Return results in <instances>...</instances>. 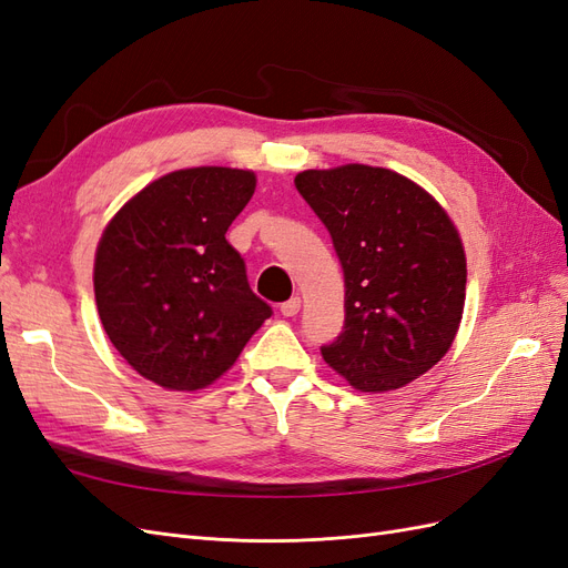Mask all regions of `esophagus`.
<instances>
[{
  "label": "esophagus",
  "mask_w": 568,
  "mask_h": 568,
  "mask_svg": "<svg viewBox=\"0 0 568 568\" xmlns=\"http://www.w3.org/2000/svg\"><path fill=\"white\" fill-rule=\"evenodd\" d=\"M280 311H282V315H284V317H294V315H298V311H301V298H298V296L288 298L286 303H282V305H280Z\"/></svg>",
  "instance_id": "esophagus-1"
}]
</instances>
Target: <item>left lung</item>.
Wrapping results in <instances>:
<instances>
[{"label":"left lung","mask_w":568,"mask_h":568,"mask_svg":"<svg viewBox=\"0 0 568 568\" xmlns=\"http://www.w3.org/2000/svg\"><path fill=\"white\" fill-rule=\"evenodd\" d=\"M294 182L346 280V324L322 346L324 363L365 393L417 379L448 353L464 311L467 261L453 220L386 168L305 170Z\"/></svg>","instance_id":"left-lung-1"}]
</instances>
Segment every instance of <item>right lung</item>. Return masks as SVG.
Returning <instances> with one entry per match:
<instances>
[{"label": "right lung", "instance_id": "add662e5", "mask_svg": "<svg viewBox=\"0 0 568 568\" xmlns=\"http://www.w3.org/2000/svg\"><path fill=\"white\" fill-rule=\"evenodd\" d=\"M253 192L251 170H175L130 199L101 234L99 317L144 379L170 390L213 384L272 315L225 239Z\"/></svg>", "mask_w": 568, "mask_h": 568}]
</instances>
